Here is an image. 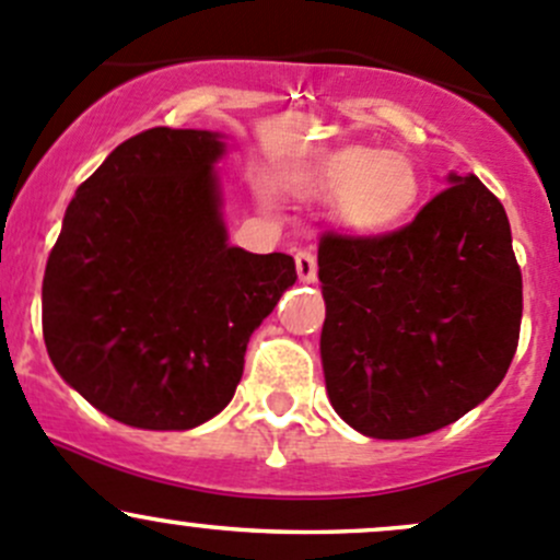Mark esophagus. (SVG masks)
Returning a JSON list of instances; mask_svg holds the SVG:
<instances>
[{
    "label": "esophagus",
    "instance_id": "esophagus-1",
    "mask_svg": "<svg viewBox=\"0 0 560 560\" xmlns=\"http://www.w3.org/2000/svg\"><path fill=\"white\" fill-rule=\"evenodd\" d=\"M295 270H298V279H301L303 284H314V281H316V257H314V252H308V248H301V252L295 254Z\"/></svg>",
    "mask_w": 560,
    "mask_h": 560
}]
</instances>
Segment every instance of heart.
<instances>
[{"mask_svg": "<svg viewBox=\"0 0 560 560\" xmlns=\"http://www.w3.org/2000/svg\"><path fill=\"white\" fill-rule=\"evenodd\" d=\"M292 189L314 200H338V217L349 230L380 235L415 213L422 178L398 151L341 145L312 156L295 173Z\"/></svg>", "mask_w": 560, "mask_h": 560, "instance_id": "heart-1", "label": "heart"}]
</instances>
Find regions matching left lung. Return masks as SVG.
<instances>
[{
    "label": "left lung",
    "instance_id": "left-lung-1",
    "mask_svg": "<svg viewBox=\"0 0 560 560\" xmlns=\"http://www.w3.org/2000/svg\"><path fill=\"white\" fill-rule=\"evenodd\" d=\"M319 352L327 398L371 439H415L460 420L504 380L521 336L523 276L504 206L477 175L395 233H327Z\"/></svg>",
    "mask_w": 560,
    "mask_h": 560
}]
</instances>
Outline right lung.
<instances>
[{
    "label": "right lung",
    "mask_w": 560,
    "mask_h": 560,
    "mask_svg": "<svg viewBox=\"0 0 560 560\" xmlns=\"http://www.w3.org/2000/svg\"><path fill=\"white\" fill-rule=\"evenodd\" d=\"M222 132L154 127L70 200L43 279L61 380L143 431H189L233 400L252 332L295 284L290 254L230 246Z\"/></svg>",
    "instance_id": "1"
}]
</instances>
